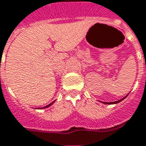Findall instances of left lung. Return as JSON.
<instances>
[{"label":"left lung","instance_id":"obj_1","mask_svg":"<svg viewBox=\"0 0 146 146\" xmlns=\"http://www.w3.org/2000/svg\"><path fill=\"white\" fill-rule=\"evenodd\" d=\"M126 98V97H125ZM124 98H123V99H121L119 101H115V102H104V104H116V103H119V102H120L121 101H123Z\"/></svg>","mask_w":146,"mask_h":146}]
</instances>
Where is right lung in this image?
I'll return each instance as SVG.
<instances>
[{
  "instance_id": "add662e5",
  "label": "right lung",
  "mask_w": 146,
  "mask_h": 146,
  "mask_svg": "<svg viewBox=\"0 0 146 146\" xmlns=\"http://www.w3.org/2000/svg\"><path fill=\"white\" fill-rule=\"evenodd\" d=\"M53 102H54V101H53ZM53 102H52V103H50V104H48V105H47V106H45V107H43V108H48V107H49V106H50V105H51V104H52V103H53Z\"/></svg>"
}]
</instances>
